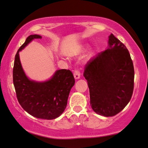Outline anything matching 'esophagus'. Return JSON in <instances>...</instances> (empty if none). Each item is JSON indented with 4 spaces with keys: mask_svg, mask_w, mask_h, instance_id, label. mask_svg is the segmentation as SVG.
<instances>
[{
    "mask_svg": "<svg viewBox=\"0 0 148 148\" xmlns=\"http://www.w3.org/2000/svg\"><path fill=\"white\" fill-rule=\"evenodd\" d=\"M74 76L75 79H79L80 78V72L79 70H76L74 72Z\"/></svg>",
    "mask_w": 148,
    "mask_h": 148,
    "instance_id": "1",
    "label": "esophagus"
}]
</instances>
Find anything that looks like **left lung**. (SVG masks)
I'll use <instances>...</instances> for the list:
<instances>
[{"mask_svg":"<svg viewBox=\"0 0 148 148\" xmlns=\"http://www.w3.org/2000/svg\"><path fill=\"white\" fill-rule=\"evenodd\" d=\"M84 76L90 90V103L99 115L114 116L131 100L134 90V68L128 50L113 34L108 47L90 59Z\"/></svg>","mask_w":148,"mask_h":148,"instance_id":"obj_1","label":"left lung"}]
</instances>
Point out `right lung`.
<instances>
[{
    "label": "right lung",
    "mask_w": 148,
    "mask_h": 148,
    "mask_svg": "<svg viewBox=\"0 0 148 148\" xmlns=\"http://www.w3.org/2000/svg\"><path fill=\"white\" fill-rule=\"evenodd\" d=\"M41 38L38 34L30 35L17 51L13 68V84L18 101L26 112L37 118L53 120L66 109L75 80L72 72L66 69L56 70L51 78L45 82L32 80L26 76L19 52L34 39Z\"/></svg>",
    "instance_id": "right-lung-1"
}]
</instances>
